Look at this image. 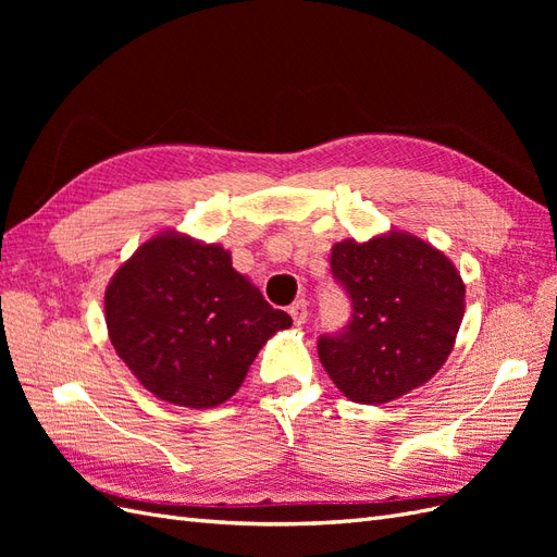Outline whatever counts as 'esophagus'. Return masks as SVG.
Returning <instances> with one entry per match:
<instances>
[{
	"mask_svg": "<svg viewBox=\"0 0 557 557\" xmlns=\"http://www.w3.org/2000/svg\"><path fill=\"white\" fill-rule=\"evenodd\" d=\"M288 313L293 315V323H295V325H305L307 318H309V305H307V299H297L295 305H290Z\"/></svg>",
	"mask_w": 557,
	"mask_h": 557,
	"instance_id": "34e87169",
	"label": "esophagus"
}]
</instances>
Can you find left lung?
Segmentation results:
<instances>
[{"label":"left lung","instance_id":"8db88e82","mask_svg":"<svg viewBox=\"0 0 557 557\" xmlns=\"http://www.w3.org/2000/svg\"><path fill=\"white\" fill-rule=\"evenodd\" d=\"M330 269L350 318L318 336V358L350 401H393L440 372L465 315V283L444 252L393 232L336 244Z\"/></svg>","mask_w":557,"mask_h":557}]
</instances>
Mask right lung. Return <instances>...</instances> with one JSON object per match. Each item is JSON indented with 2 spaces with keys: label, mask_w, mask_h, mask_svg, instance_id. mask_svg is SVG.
Masks as SVG:
<instances>
[{
  "label": "right lung",
  "mask_w": 557,
  "mask_h": 557,
  "mask_svg": "<svg viewBox=\"0 0 557 557\" xmlns=\"http://www.w3.org/2000/svg\"><path fill=\"white\" fill-rule=\"evenodd\" d=\"M104 309L109 339L132 374L190 409L230 399L269 336L293 325L234 272L223 246L178 234L146 242L117 269Z\"/></svg>",
  "instance_id": "1"
}]
</instances>
